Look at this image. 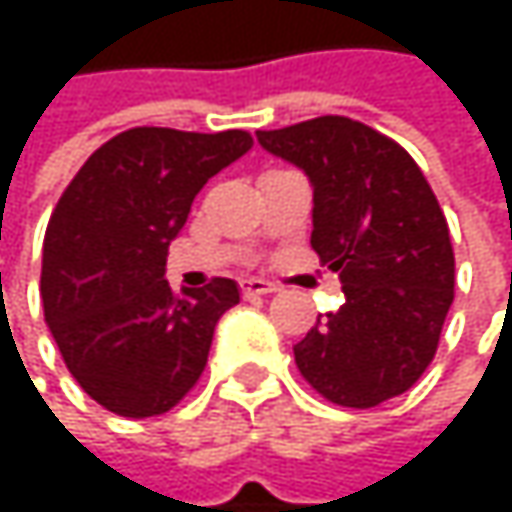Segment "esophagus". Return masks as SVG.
<instances>
[{
    "instance_id": "esophagus-1",
    "label": "esophagus",
    "mask_w": 512,
    "mask_h": 512,
    "mask_svg": "<svg viewBox=\"0 0 512 512\" xmlns=\"http://www.w3.org/2000/svg\"><path fill=\"white\" fill-rule=\"evenodd\" d=\"M275 287L269 284V281H263V278H246L243 281V293L246 296H266V293H272Z\"/></svg>"
}]
</instances>
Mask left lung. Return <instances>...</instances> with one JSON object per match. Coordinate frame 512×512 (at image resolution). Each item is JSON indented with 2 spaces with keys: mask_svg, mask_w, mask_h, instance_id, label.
<instances>
[{
  "mask_svg": "<svg viewBox=\"0 0 512 512\" xmlns=\"http://www.w3.org/2000/svg\"><path fill=\"white\" fill-rule=\"evenodd\" d=\"M257 142L308 174L311 249L344 287V305L293 347L299 373L350 409L409 391L454 302L451 234L424 171L394 139L344 115L257 130Z\"/></svg>",
  "mask_w": 512,
  "mask_h": 512,
  "instance_id": "1",
  "label": "left lung"
}]
</instances>
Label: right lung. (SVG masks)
<instances>
[{"label": "right lung", "instance_id": "right-lung-1", "mask_svg": "<svg viewBox=\"0 0 512 512\" xmlns=\"http://www.w3.org/2000/svg\"><path fill=\"white\" fill-rule=\"evenodd\" d=\"M249 148L246 130L133 127L61 192L44 237V317L67 370L103 409L154 418L201 379L240 287L213 278L174 293L165 257L201 186Z\"/></svg>", "mask_w": 512, "mask_h": 512}]
</instances>
